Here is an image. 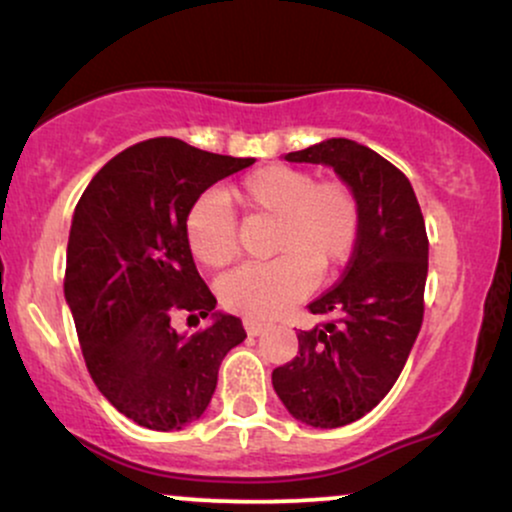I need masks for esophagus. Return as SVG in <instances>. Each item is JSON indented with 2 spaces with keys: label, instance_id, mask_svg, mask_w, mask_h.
Here are the masks:
<instances>
[{
  "label": "esophagus",
  "instance_id": "obj_1",
  "mask_svg": "<svg viewBox=\"0 0 512 512\" xmlns=\"http://www.w3.org/2000/svg\"><path fill=\"white\" fill-rule=\"evenodd\" d=\"M243 327H245V332L250 334V337H257V334H262L264 330H267V325H264V322H260V320H250V317H245Z\"/></svg>",
  "mask_w": 512,
  "mask_h": 512
}]
</instances>
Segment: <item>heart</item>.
<instances>
[{
    "label": "heart",
    "instance_id": "obj_1",
    "mask_svg": "<svg viewBox=\"0 0 512 512\" xmlns=\"http://www.w3.org/2000/svg\"><path fill=\"white\" fill-rule=\"evenodd\" d=\"M250 214L274 216V260L245 264L219 281V298L231 313L269 320L284 313L313 286L315 274L339 269L356 250L361 204L342 180H322L305 170L267 166L228 192ZM221 192H207L187 211L185 236L192 255L207 267L238 257L236 221Z\"/></svg>",
    "mask_w": 512,
    "mask_h": 512
}]
</instances>
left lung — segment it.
<instances>
[{
  "mask_svg": "<svg viewBox=\"0 0 512 512\" xmlns=\"http://www.w3.org/2000/svg\"><path fill=\"white\" fill-rule=\"evenodd\" d=\"M284 158L332 168L361 204V233L342 281L308 305L325 322L298 332V356L272 373L293 419L339 428L392 390L416 342L428 274L426 223L407 175L368 146L339 137Z\"/></svg>",
  "mask_w": 512,
  "mask_h": 512,
  "instance_id": "obj_1",
  "label": "left lung"
}]
</instances>
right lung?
<instances>
[{
  "mask_svg": "<svg viewBox=\"0 0 512 512\" xmlns=\"http://www.w3.org/2000/svg\"><path fill=\"white\" fill-rule=\"evenodd\" d=\"M255 158L158 137L110 158L76 204L64 298L88 373L113 407L151 431H180L204 414L223 356L248 334L221 313L187 245V211ZM178 309L212 322L180 335Z\"/></svg>",
  "mask_w": 512,
  "mask_h": 512,
  "instance_id": "obj_1",
  "label": "right lung"
}]
</instances>
